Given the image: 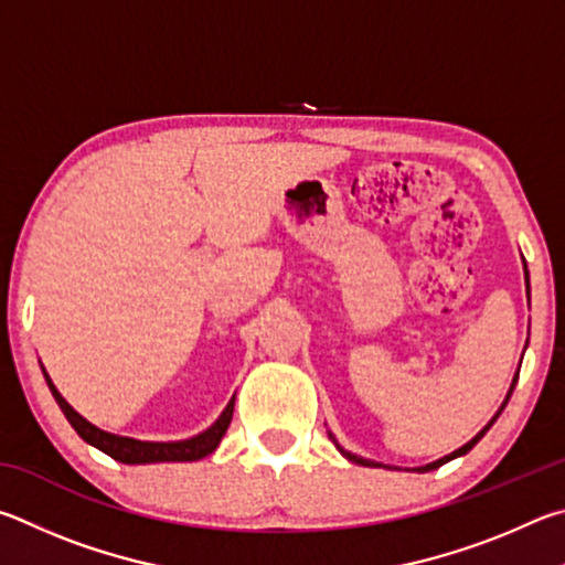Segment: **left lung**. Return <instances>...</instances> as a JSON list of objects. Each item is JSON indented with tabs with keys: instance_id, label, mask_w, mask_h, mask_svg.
Wrapping results in <instances>:
<instances>
[{
	"instance_id": "left-lung-1",
	"label": "left lung",
	"mask_w": 565,
	"mask_h": 565,
	"mask_svg": "<svg viewBox=\"0 0 565 565\" xmlns=\"http://www.w3.org/2000/svg\"><path fill=\"white\" fill-rule=\"evenodd\" d=\"M526 292H529V270H526ZM516 382H519V372H516V377H513V382H511V390H509V394H507V399H503V404H501V409L497 412V414H493V419L487 424V427H483L479 434H477V437H473L471 441H467V444H463V447L461 449H457V451H451L449 454V457H444V459H437V461H431V463H427V467H419L417 471L419 473H424V471H431V469H439L441 467V463H447V461H451V459H457V457H461V454H467V451H471L473 447H477V444H479V439L483 437V434H487L489 429H491V424L493 422H497L499 419V414L503 412V407H507V404H509V399H511V392H513V387H516ZM330 437H332V434H330ZM332 441H334V437H332ZM334 444H338V441H334ZM338 449H340V454H342V457H348L350 461H354V463H362V467H382V463H377V461H372V459H362V457H358V454H352V451H344L342 447H340V444H338ZM384 469H387V467H384Z\"/></svg>"
}]
</instances>
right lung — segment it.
Here are the masks:
<instances>
[{
	"mask_svg": "<svg viewBox=\"0 0 565 565\" xmlns=\"http://www.w3.org/2000/svg\"><path fill=\"white\" fill-rule=\"evenodd\" d=\"M44 372V367H42ZM49 390H52L54 399L58 407H62L64 417L68 424L76 429L78 437L84 441L92 444V447L102 449L108 457L121 461V463H156V461H198L213 454L217 444H221L223 434L227 431V424L233 419V407H235V397L227 402V407L223 409L221 417L213 424L211 429H205L198 437L183 439V441H138V439H128V437H118V434H108L104 429L94 427L92 422H86L82 414H78L72 404H68L58 390L54 387V382L49 380V374L44 372Z\"/></svg>",
	"mask_w": 565,
	"mask_h": 565,
	"instance_id": "right-lung-1",
	"label": "right lung"
}]
</instances>
